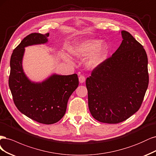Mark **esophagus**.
<instances>
[{"mask_svg": "<svg viewBox=\"0 0 156 156\" xmlns=\"http://www.w3.org/2000/svg\"><path fill=\"white\" fill-rule=\"evenodd\" d=\"M85 81V76H83V75H80V76H79V82L81 83H83Z\"/></svg>", "mask_w": 156, "mask_h": 156, "instance_id": "1", "label": "esophagus"}]
</instances>
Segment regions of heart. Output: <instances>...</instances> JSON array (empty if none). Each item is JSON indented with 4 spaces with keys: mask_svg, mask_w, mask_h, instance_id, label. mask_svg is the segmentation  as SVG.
<instances>
[{
    "mask_svg": "<svg viewBox=\"0 0 156 156\" xmlns=\"http://www.w3.org/2000/svg\"><path fill=\"white\" fill-rule=\"evenodd\" d=\"M72 56L82 58L86 56L84 60L85 66L89 69L99 67L106 58L108 46L104 41L98 39H87L78 43L69 50ZM65 59H69L67 56Z\"/></svg>",
    "mask_w": 156,
    "mask_h": 156,
    "instance_id": "b5f03b06",
    "label": "heart"
}]
</instances>
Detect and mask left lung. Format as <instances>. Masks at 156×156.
<instances>
[{
  "label": "left lung",
  "instance_id": "obj_1",
  "mask_svg": "<svg viewBox=\"0 0 156 156\" xmlns=\"http://www.w3.org/2000/svg\"><path fill=\"white\" fill-rule=\"evenodd\" d=\"M109 58L86 80L90 113L99 122H121L136 113L148 88V58L143 47L129 32Z\"/></svg>",
  "mask_w": 156,
  "mask_h": 156
}]
</instances>
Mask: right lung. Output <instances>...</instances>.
Wrapping results in <instances>:
<instances>
[{
	"label": "right lung",
	"instance_id": "obj_1",
	"mask_svg": "<svg viewBox=\"0 0 156 156\" xmlns=\"http://www.w3.org/2000/svg\"><path fill=\"white\" fill-rule=\"evenodd\" d=\"M48 36V33H33L22 40L12 54L9 76V87L17 109L30 119L44 124L62 119L66 112L68 100L79 84L76 74H53L41 82H34L24 73V48L47 43Z\"/></svg>",
	"mask_w": 156,
	"mask_h": 156
}]
</instances>
